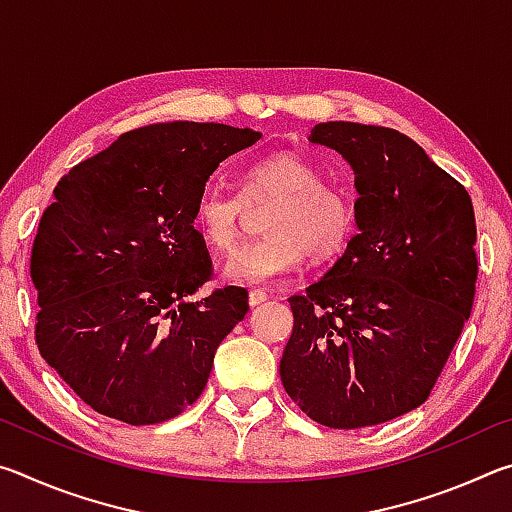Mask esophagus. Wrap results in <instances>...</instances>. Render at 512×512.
<instances>
[{
  "label": "esophagus",
  "instance_id": "34e87169",
  "mask_svg": "<svg viewBox=\"0 0 512 512\" xmlns=\"http://www.w3.org/2000/svg\"><path fill=\"white\" fill-rule=\"evenodd\" d=\"M266 298H268V296H266V293H264L262 289H253V291L248 293V305H250V307H257V305H262V302H264Z\"/></svg>",
  "mask_w": 512,
  "mask_h": 512
}]
</instances>
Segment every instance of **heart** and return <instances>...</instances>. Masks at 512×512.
<instances>
[{
	"label": "heart",
	"mask_w": 512,
	"mask_h": 512,
	"mask_svg": "<svg viewBox=\"0 0 512 512\" xmlns=\"http://www.w3.org/2000/svg\"><path fill=\"white\" fill-rule=\"evenodd\" d=\"M273 201L266 214V237L250 241L228 257L223 275L237 284H273L314 257H332L352 235V207L339 189L325 183V173L298 153H277L248 167L241 194L205 187L196 198L198 235L219 253L237 246L246 203Z\"/></svg>",
	"instance_id": "b5f03b06"
}]
</instances>
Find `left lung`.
Here are the masks:
<instances>
[{"label": "left lung", "mask_w": 512, "mask_h": 512, "mask_svg": "<svg viewBox=\"0 0 512 512\" xmlns=\"http://www.w3.org/2000/svg\"><path fill=\"white\" fill-rule=\"evenodd\" d=\"M311 144L354 171L357 235L291 296L284 391L332 429L388 422L427 400L474 302L476 223L467 189L384 126L325 121Z\"/></svg>", "instance_id": "left-lung-1"}]
</instances>
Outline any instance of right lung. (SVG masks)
Masks as SVG:
<instances>
[{
    "mask_svg": "<svg viewBox=\"0 0 512 512\" xmlns=\"http://www.w3.org/2000/svg\"><path fill=\"white\" fill-rule=\"evenodd\" d=\"M259 137L225 124H151L60 178L31 250L36 343L97 413L140 427L201 397L248 293L187 300L212 275L194 205L216 167Z\"/></svg>",
    "mask_w": 512,
    "mask_h": 512,
    "instance_id": "obj_1",
    "label": "right lung"
}]
</instances>
